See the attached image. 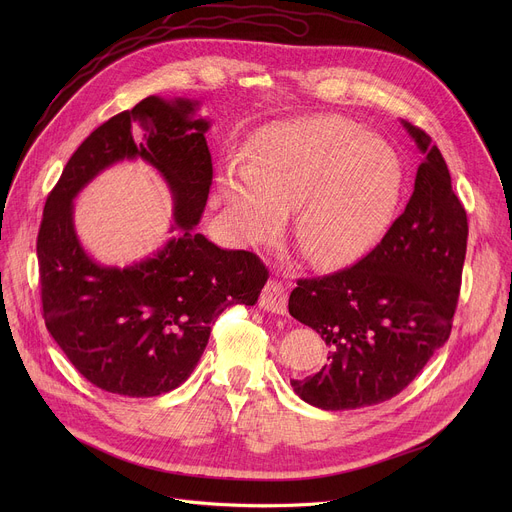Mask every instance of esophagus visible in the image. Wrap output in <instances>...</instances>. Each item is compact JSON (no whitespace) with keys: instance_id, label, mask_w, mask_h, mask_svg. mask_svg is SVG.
<instances>
[{"instance_id":"esophagus-1","label":"esophagus","mask_w":512,"mask_h":512,"mask_svg":"<svg viewBox=\"0 0 512 512\" xmlns=\"http://www.w3.org/2000/svg\"><path fill=\"white\" fill-rule=\"evenodd\" d=\"M259 308L273 312V314H285L287 312V289L281 281L269 279L261 291Z\"/></svg>"}]
</instances>
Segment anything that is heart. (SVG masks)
<instances>
[{"instance_id":"obj_1","label":"heart","mask_w":512,"mask_h":512,"mask_svg":"<svg viewBox=\"0 0 512 512\" xmlns=\"http://www.w3.org/2000/svg\"><path fill=\"white\" fill-rule=\"evenodd\" d=\"M401 190L391 145L336 115L265 127L249 162L218 174V194L239 235L273 241L296 208L294 243L314 267H340L367 253L385 233Z\"/></svg>"}]
</instances>
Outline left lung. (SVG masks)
Here are the masks:
<instances>
[{"label":"left lung","mask_w":512,"mask_h":512,"mask_svg":"<svg viewBox=\"0 0 512 512\" xmlns=\"http://www.w3.org/2000/svg\"><path fill=\"white\" fill-rule=\"evenodd\" d=\"M403 125L425 156L403 214L358 263L298 279L289 296V314L330 346L322 371L291 387L326 411L399 395L452 332L468 218L442 152L423 129Z\"/></svg>","instance_id":"obj_1"}]
</instances>
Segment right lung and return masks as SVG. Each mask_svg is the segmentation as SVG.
<instances>
[{
  "label": "right lung",
  "mask_w": 512,
  "mask_h": 512,
  "mask_svg": "<svg viewBox=\"0 0 512 512\" xmlns=\"http://www.w3.org/2000/svg\"><path fill=\"white\" fill-rule=\"evenodd\" d=\"M194 101L148 97L99 125L66 162L48 194L38 233L44 322L75 369L95 387L156 397L198 364L214 320L253 306L269 277L251 251H227L196 233L212 184V160ZM121 159H143L169 182L181 235L154 258L119 270L95 264L71 223V200Z\"/></svg>",
  "instance_id": "obj_1"
}]
</instances>
